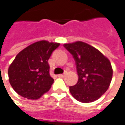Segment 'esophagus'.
Wrapping results in <instances>:
<instances>
[{
	"mask_svg": "<svg viewBox=\"0 0 125 125\" xmlns=\"http://www.w3.org/2000/svg\"><path fill=\"white\" fill-rule=\"evenodd\" d=\"M66 73H67V72L65 71L63 74H60V75H58V77H64V76H65V75Z\"/></svg>",
	"mask_w": 125,
	"mask_h": 125,
	"instance_id": "34e87169",
	"label": "esophagus"
}]
</instances>
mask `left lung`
Segmentation results:
<instances>
[{
	"instance_id": "left-lung-1",
	"label": "left lung",
	"mask_w": 125,
	"mask_h": 125,
	"mask_svg": "<svg viewBox=\"0 0 125 125\" xmlns=\"http://www.w3.org/2000/svg\"><path fill=\"white\" fill-rule=\"evenodd\" d=\"M75 61L78 81L70 92L81 103H92L104 93L111 83L112 68L110 60L93 46L77 41L64 44Z\"/></svg>"
}]
</instances>
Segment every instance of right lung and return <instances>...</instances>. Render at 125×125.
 <instances>
[{
	"label": "right lung",
	"mask_w": 125,
	"mask_h": 125,
	"mask_svg": "<svg viewBox=\"0 0 125 125\" xmlns=\"http://www.w3.org/2000/svg\"><path fill=\"white\" fill-rule=\"evenodd\" d=\"M60 43L41 40L21 51L8 68L9 82L23 97L37 100L47 93L54 80L48 61Z\"/></svg>",
	"instance_id": "right-lung-1"
}]
</instances>
